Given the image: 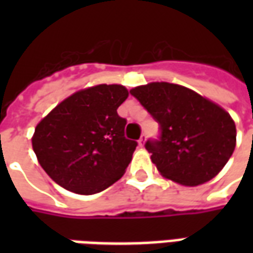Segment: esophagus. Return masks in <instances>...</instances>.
Instances as JSON below:
<instances>
[{
	"label": "esophagus",
	"mask_w": 253,
	"mask_h": 253,
	"mask_svg": "<svg viewBox=\"0 0 253 253\" xmlns=\"http://www.w3.org/2000/svg\"><path fill=\"white\" fill-rule=\"evenodd\" d=\"M145 142H146V135H142V137L139 138L138 143H139V146H141V148H143V146H145Z\"/></svg>",
	"instance_id": "esophagus-1"
}]
</instances>
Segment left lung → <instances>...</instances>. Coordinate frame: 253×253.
I'll use <instances>...</instances> for the list:
<instances>
[{"instance_id": "obj_1", "label": "left lung", "mask_w": 253, "mask_h": 253, "mask_svg": "<svg viewBox=\"0 0 253 253\" xmlns=\"http://www.w3.org/2000/svg\"><path fill=\"white\" fill-rule=\"evenodd\" d=\"M130 93L159 122V139L145 148L161 175L194 187L219 173L236 148V125L226 111L176 84L150 83Z\"/></svg>"}]
</instances>
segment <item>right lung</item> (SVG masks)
<instances>
[{"instance_id":"1","label":"right lung","mask_w":253,"mask_h":253,"mask_svg":"<svg viewBox=\"0 0 253 253\" xmlns=\"http://www.w3.org/2000/svg\"><path fill=\"white\" fill-rule=\"evenodd\" d=\"M127 97L123 85L100 84L69 96L38 123L32 148L57 184L92 195L123 176L138 145L125 137L127 121L118 115Z\"/></svg>"}]
</instances>
